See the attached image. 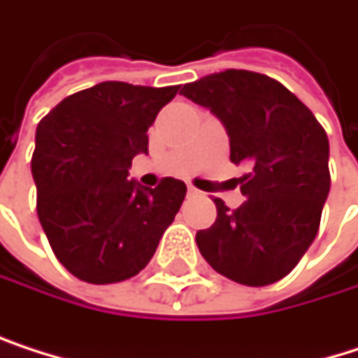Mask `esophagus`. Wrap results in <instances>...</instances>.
<instances>
[{
    "instance_id": "obj_1",
    "label": "esophagus",
    "mask_w": 358,
    "mask_h": 358,
    "mask_svg": "<svg viewBox=\"0 0 358 358\" xmlns=\"http://www.w3.org/2000/svg\"><path fill=\"white\" fill-rule=\"evenodd\" d=\"M187 192H189L192 196H198V194H200V189H196L194 185H187Z\"/></svg>"
}]
</instances>
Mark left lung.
I'll list each match as a JSON object with an SVG mask.
<instances>
[{
	"label": "left lung",
	"mask_w": 358,
	"mask_h": 358,
	"mask_svg": "<svg viewBox=\"0 0 358 358\" xmlns=\"http://www.w3.org/2000/svg\"><path fill=\"white\" fill-rule=\"evenodd\" d=\"M181 94L208 107L228 130L230 160L247 164L230 210L213 198L217 219L196 243L215 272L247 287L285 278L315 241L329 194L327 132L280 82L245 69L204 76Z\"/></svg>",
	"instance_id": "8db88e82"
}]
</instances>
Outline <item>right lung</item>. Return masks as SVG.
<instances>
[{"instance_id":"add662e5","label":"right lung","mask_w":358,"mask_h":358,"mask_svg":"<svg viewBox=\"0 0 358 358\" xmlns=\"http://www.w3.org/2000/svg\"><path fill=\"white\" fill-rule=\"evenodd\" d=\"M177 92L101 82L69 94L37 124V217L76 278L109 285L137 276L179 213L183 181L164 177L152 189L128 179L132 158L148 152V128Z\"/></svg>"}]
</instances>
